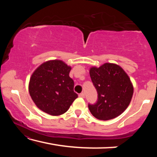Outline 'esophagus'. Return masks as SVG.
<instances>
[{
  "mask_svg": "<svg viewBox=\"0 0 157 157\" xmlns=\"http://www.w3.org/2000/svg\"><path fill=\"white\" fill-rule=\"evenodd\" d=\"M79 97L84 98L85 97V95H84V93H81V94H79Z\"/></svg>",
  "mask_w": 157,
  "mask_h": 157,
  "instance_id": "34e87169",
  "label": "esophagus"
}]
</instances>
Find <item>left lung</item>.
I'll list each match as a JSON object with an SVG mask.
<instances>
[{
  "mask_svg": "<svg viewBox=\"0 0 157 157\" xmlns=\"http://www.w3.org/2000/svg\"><path fill=\"white\" fill-rule=\"evenodd\" d=\"M92 82L98 91V101L89 105L92 115L98 120L108 121L120 116L128 107L134 86L123 68L113 63L89 69Z\"/></svg>",
  "mask_w": 157,
  "mask_h": 157,
  "instance_id": "obj_1",
  "label": "left lung"
}]
</instances>
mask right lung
<instances>
[{
  "instance_id": "add662e5",
  "label": "right lung",
  "mask_w": 157,
  "mask_h": 157,
  "mask_svg": "<svg viewBox=\"0 0 157 157\" xmlns=\"http://www.w3.org/2000/svg\"><path fill=\"white\" fill-rule=\"evenodd\" d=\"M71 66L59 59L45 62L30 77L28 90L39 109L51 116H59L70 108L78 94L69 73Z\"/></svg>"
}]
</instances>
